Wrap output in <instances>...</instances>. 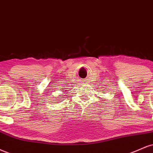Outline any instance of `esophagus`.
Instances as JSON below:
<instances>
[{"label": "esophagus", "instance_id": "34e87169", "mask_svg": "<svg viewBox=\"0 0 153 153\" xmlns=\"http://www.w3.org/2000/svg\"><path fill=\"white\" fill-rule=\"evenodd\" d=\"M81 81H82V82H84V80H81Z\"/></svg>", "mask_w": 153, "mask_h": 153}]
</instances>
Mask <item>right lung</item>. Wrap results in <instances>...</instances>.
Wrapping results in <instances>:
<instances>
[{
    "label": "right lung",
    "instance_id": "obj_1",
    "mask_svg": "<svg viewBox=\"0 0 153 153\" xmlns=\"http://www.w3.org/2000/svg\"><path fill=\"white\" fill-rule=\"evenodd\" d=\"M65 93H67V92H65Z\"/></svg>",
    "mask_w": 153,
    "mask_h": 153
}]
</instances>
